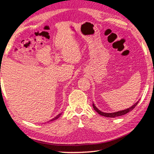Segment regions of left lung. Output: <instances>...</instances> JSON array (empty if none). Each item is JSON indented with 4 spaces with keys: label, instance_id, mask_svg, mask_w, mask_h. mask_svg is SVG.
<instances>
[{
    "label": "left lung",
    "instance_id": "obj_1",
    "mask_svg": "<svg viewBox=\"0 0 154 154\" xmlns=\"http://www.w3.org/2000/svg\"><path fill=\"white\" fill-rule=\"evenodd\" d=\"M138 102H139V100L136 103H135L132 106H131V107H130L129 108L124 109V110H121V111H118V112H113V113H106V112H103L102 111H100V109H98L96 108V106L94 105V103H93V108L94 109V110H96V112H98L100 115L103 116L108 117V118H115V117L120 116H123L125 114H127V113L130 112V111L132 110V109H134V108L136 107L137 103H138Z\"/></svg>",
    "mask_w": 154,
    "mask_h": 154
}]
</instances>
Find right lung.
<instances>
[{
	"mask_svg": "<svg viewBox=\"0 0 154 154\" xmlns=\"http://www.w3.org/2000/svg\"><path fill=\"white\" fill-rule=\"evenodd\" d=\"M0 72H1V71H0ZM61 114H62V113H60V114H59L58 115L56 116L55 118H54L53 119H52L51 120H50V121H48V122H51V121H53V120H56V119H58L60 116V115H61Z\"/></svg>",
	"mask_w": 154,
	"mask_h": 154,
	"instance_id": "obj_1",
	"label": "right lung"
}]
</instances>
